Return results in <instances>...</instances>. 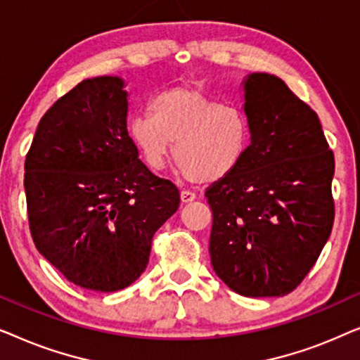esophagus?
I'll list each match as a JSON object with an SVG mask.
<instances>
[{"label": "esophagus", "instance_id": "esophagus-1", "mask_svg": "<svg viewBox=\"0 0 360 360\" xmlns=\"http://www.w3.org/2000/svg\"><path fill=\"white\" fill-rule=\"evenodd\" d=\"M180 196H181V201H184V203H190V201H193L196 198V193L193 190L184 188V190H181Z\"/></svg>", "mask_w": 360, "mask_h": 360}]
</instances>
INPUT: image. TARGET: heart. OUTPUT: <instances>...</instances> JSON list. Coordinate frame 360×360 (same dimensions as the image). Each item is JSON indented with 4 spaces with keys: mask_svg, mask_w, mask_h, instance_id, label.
I'll return each mask as SVG.
<instances>
[{
    "mask_svg": "<svg viewBox=\"0 0 360 360\" xmlns=\"http://www.w3.org/2000/svg\"><path fill=\"white\" fill-rule=\"evenodd\" d=\"M127 132L154 170L164 169L175 142L176 160L196 181L229 175L244 159L250 141L243 111L223 106L193 86L160 91L150 101V115L132 117Z\"/></svg>",
    "mask_w": 360,
    "mask_h": 360,
    "instance_id": "1",
    "label": "heart"
}]
</instances>
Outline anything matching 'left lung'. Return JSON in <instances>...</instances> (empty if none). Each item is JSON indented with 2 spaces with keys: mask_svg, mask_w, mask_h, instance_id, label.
Wrapping results in <instances>:
<instances>
[{
  "mask_svg": "<svg viewBox=\"0 0 360 360\" xmlns=\"http://www.w3.org/2000/svg\"><path fill=\"white\" fill-rule=\"evenodd\" d=\"M250 144L240 164L206 190L216 275L244 297L293 292L334 223V154L318 115L278 77L244 82Z\"/></svg>",
  "mask_w": 360,
  "mask_h": 360,
  "instance_id": "left-lung-1",
  "label": "left lung"
}]
</instances>
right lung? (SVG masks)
Returning <instances> with one entry per match:
<instances>
[{
  "label": "right lung",
  "instance_id": "right-lung-1",
  "mask_svg": "<svg viewBox=\"0 0 360 360\" xmlns=\"http://www.w3.org/2000/svg\"><path fill=\"white\" fill-rule=\"evenodd\" d=\"M117 77L88 78L49 108L24 164L29 229L68 282L117 292L141 277L155 231L179 210L127 134Z\"/></svg>",
  "mask_w": 360,
  "mask_h": 360
}]
</instances>
